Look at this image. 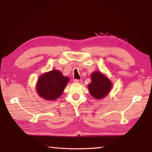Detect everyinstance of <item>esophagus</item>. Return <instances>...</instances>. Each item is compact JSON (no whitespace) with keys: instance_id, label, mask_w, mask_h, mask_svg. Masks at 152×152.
Listing matches in <instances>:
<instances>
[{"instance_id":"obj_1","label":"esophagus","mask_w":152,"mask_h":152,"mask_svg":"<svg viewBox=\"0 0 152 152\" xmlns=\"http://www.w3.org/2000/svg\"><path fill=\"white\" fill-rule=\"evenodd\" d=\"M74 82L76 83H82V80L75 79V80H74Z\"/></svg>"}]
</instances>
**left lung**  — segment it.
I'll list each match as a JSON object with an SVG mask.
<instances>
[{"label": "left lung", "instance_id": "obj_1", "mask_svg": "<svg viewBox=\"0 0 152 152\" xmlns=\"http://www.w3.org/2000/svg\"><path fill=\"white\" fill-rule=\"evenodd\" d=\"M112 88V83L101 72H95L91 74V82L88 89L91 95L95 99H102L107 95Z\"/></svg>", "mask_w": 152, "mask_h": 152}]
</instances>
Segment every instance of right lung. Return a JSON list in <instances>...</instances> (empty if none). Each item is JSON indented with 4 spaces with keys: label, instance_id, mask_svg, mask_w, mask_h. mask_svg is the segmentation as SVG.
<instances>
[{
    "label": "right lung",
    "instance_id": "right-lung-1",
    "mask_svg": "<svg viewBox=\"0 0 152 152\" xmlns=\"http://www.w3.org/2000/svg\"><path fill=\"white\" fill-rule=\"evenodd\" d=\"M69 78L64 76L59 70H51L40 76L37 84V91L41 97L53 101L62 95Z\"/></svg>",
    "mask_w": 152,
    "mask_h": 152
}]
</instances>
